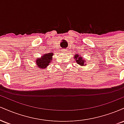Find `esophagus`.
Masks as SVG:
<instances>
[{
  "label": "esophagus",
  "instance_id": "34e87169",
  "mask_svg": "<svg viewBox=\"0 0 124 124\" xmlns=\"http://www.w3.org/2000/svg\"><path fill=\"white\" fill-rule=\"evenodd\" d=\"M62 52H63V53H65V52H67V50H66V49H65V48H64V49H62Z\"/></svg>",
  "mask_w": 124,
  "mask_h": 124
}]
</instances>
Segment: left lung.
Returning a JSON list of instances; mask_svg holds the SVG:
<instances>
[{
  "instance_id": "8db88e82",
  "label": "left lung",
  "mask_w": 124,
  "mask_h": 124,
  "mask_svg": "<svg viewBox=\"0 0 124 124\" xmlns=\"http://www.w3.org/2000/svg\"><path fill=\"white\" fill-rule=\"evenodd\" d=\"M76 59L77 63L81 66H84V62H85V59H83L82 57L79 56V55H75V56L74 57Z\"/></svg>"
}]
</instances>
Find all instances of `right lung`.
I'll return each instance as SVG.
<instances>
[{
	"instance_id": "right-lung-1",
	"label": "right lung",
	"mask_w": 124,
	"mask_h": 124,
	"mask_svg": "<svg viewBox=\"0 0 124 124\" xmlns=\"http://www.w3.org/2000/svg\"><path fill=\"white\" fill-rule=\"evenodd\" d=\"M52 55H53V54L52 53L46 54L45 55H44V56H42V58L37 59V60L36 61L37 65H38V66L39 68H42V69L45 68L49 65L51 61H52Z\"/></svg>"
}]
</instances>
